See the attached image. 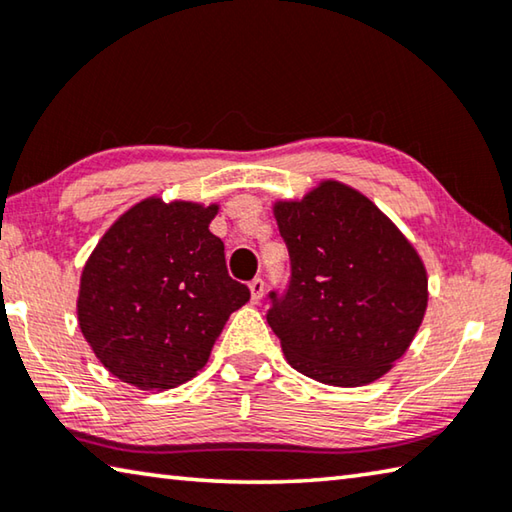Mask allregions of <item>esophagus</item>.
<instances>
[{
	"label": "esophagus",
	"mask_w": 512,
	"mask_h": 512,
	"mask_svg": "<svg viewBox=\"0 0 512 512\" xmlns=\"http://www.w3.org/2000/svg\"><path fill=\"white\" fill-rule=\"evenodd\" d=\"M249 290H251V301L258 303L263 299V292H265V281L258 276V279L249 281Z\"/></svg>",
	"instance_id": "esophagus-1"
}]
</instances>
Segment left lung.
<instances>
[{"label":"left lung","mask_w":512,"mask_h":512,"mask_svg":"<svg viewBox=\"0 0 512 512\" xmlns=\"http://www.w3.org/2000/svg\"><path fill=\"white\" fill-rule=\"evenodd\" d=\"M290 279L270 292L267 324L292 369L333 387L382 378L414 339L427 274L407 238L369 197L324 182L274 206Z\"/></svg>","instance_id":"left-lung-1"}]
</instances>
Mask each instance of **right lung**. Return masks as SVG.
Instances as JSON below:
<instances>
[{
	"label": "right lung",
	"mask_w": 512,
	"mask_h": 512,
	"mask_svg": "<svg viewBox=\"0 0 512 512\" xmlns=\"http://www.w3.org/2000/svg\"><path fill=\"white\" fill-rule=\"evenodd\" d=\"M218 206L143 200L85 263L78 324L98 360L143 391L177 387L202 369L233 310L249 301L209 231Z\"/></svg>",
	"instance_id": "right-lung-1"
}]
</instances>
